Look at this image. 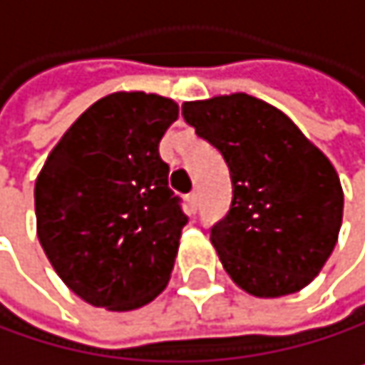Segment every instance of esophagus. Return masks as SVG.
<instances>
[{"mask_svg":"<svg viewBox=\"0 0 365 365\" xmlns=\"http://www.w3.org/2000/svg\"><path fill=\"white\" fill-rule=\"evenodd\" d=\"M197 200H200L197 191H191V193L187 195V209H189V213H191V215L197 211Z\"/></svg>","mask_w":365,"mask_h":365,"instance_id":"obj_1","label":"esophagus"}]
</instances>
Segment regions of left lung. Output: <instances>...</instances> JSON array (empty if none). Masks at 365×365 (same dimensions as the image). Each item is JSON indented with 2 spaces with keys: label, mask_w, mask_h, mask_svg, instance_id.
Returning a JSON list of instances; mask_svg holds the SVG:
<instances>
[{
  "label": "left lung",
  "mask_w": 365,
  "mask_h": 365,
  "mask_svg": "<svg viewBox=\"0 0 365 365\" xmlns=\"http://www.w3.org/2000/svg\"><path fill=\"white\" fill-rule=\"evenodd\" d=\"M182 117L230 170V211L211 228V244L232 283L257 298L307 287L341 226L331 160L283 110L248 93L185 102Z\"/></svg>",
  "instance_id": "obj_1"
}]
</instances>
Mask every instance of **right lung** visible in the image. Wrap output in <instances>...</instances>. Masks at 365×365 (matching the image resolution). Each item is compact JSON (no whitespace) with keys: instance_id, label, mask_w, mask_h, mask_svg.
<instances>
[{"instance_id":"right-lung-1","label":"right lung","mask_w":365,"mask_h":365,"mask_svg":"<svg viewBox=\"0 0 365 365\" xmlns=\"http://www.w3.org/2000/svg\"><path fill=\"white\" fill-rule=\"evenodd\" d=\"M176 119L170 98L117 91L69 125L36 176L38 242L88 304L133 312L168 287L187 215L158 143Z\"/></svg>"}]
</instances>
